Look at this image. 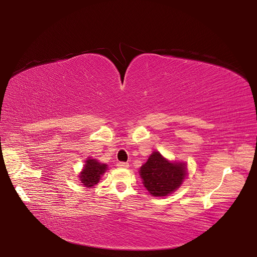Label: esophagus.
I'll use <instances>...</instances> for the list:
<instances>
[{"label": "esophagus", "mask_w": 257, "mask_h": 257, "mask_svg": "<svg viewBox=\"0 0 257 257\" xmlns=\"http://www.w3.org/2000/svg\"><path fill=\"white\" fill-rule=\"evenodd\" d=\"M116 166L120 167V168H127L130 165H128V163H125V162H119L118 164H116Z\"/></svg>", "instance_id": "1"}]
</instances>
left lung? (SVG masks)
I'll return each mask as SVG.
<instances>
[{"mask_svg": "<svg viewBox=\"0 0 257 257\" xmlns=\"http://www.w3.org/2000/svg\"><path fill=\"white\" fill-rule=\"evenodd\" d=\"M188 175L185 162L169 161L159 151H153L139 169L147 191L154 197H165L180 188Z\"/></svg>", "mask_w": 257, "mask_h": 257, "instance_id": "8db88e82", "label": "left lung"}]
</instances>
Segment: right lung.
Instances as JSON below:
<instances>
[{
    "instance_id": "right-lung-1",
    "label": "right lung",
    "mask_w": 257,
    "mask_h": 257,
    "mask_svg": "<svg viewBox=\"0 0 257 257\" xmlns=\"http://www.w3.org/2000/svg\"><path fill=\"white\" fill-rule=\"evenodd\" d=\"M107 165L99 163L96 159L87 158L84 161L83 168L78 175L80 182L85 188H92L98 183L100 178L106 173Z\"/></svg>"
}]
</instances>
